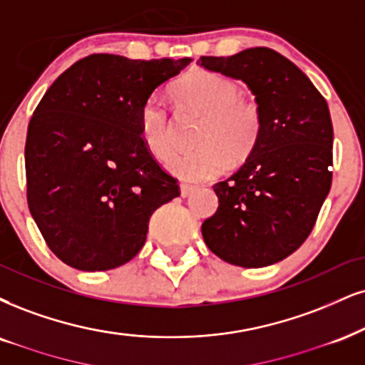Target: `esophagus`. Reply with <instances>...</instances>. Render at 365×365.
I'll return each mask as SVG.
<instances>
[{
    "mask_svg": "<svg viewBox=\"0 0 365 365\" xmlns=\"http://www.w3.org/2000/svg\"><path fill=\"white\" fill-rule=\"evenodd\" d=\"M192 191H195V186H191V184H181V196L182 197H187Z\"/></svg>",
    "mask_w": 365,
    "mask_h": 365,
    "instance_id": "34e87169",
    "label": "esophagus"
}]
</instances>
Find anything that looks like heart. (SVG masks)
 <instances>
[{"label": "heart", "mask_w": 365, "mask_h": 365, "mask_svg": "<svg viewBox=\"0 0 365 365\" xmlns=\"http://www.w3.org/2000/svg\"><path fill=\"white\" fill-rule=\"evenodd\" d=\"M184 105L205 115L192 152L170 155L165 169L184 182H203L222 175L233 160H244L257 145L262 115L254 101L240 98L235 81L211 71H195L174 86ZM143 145L155 159L173 152V123L159 98L145 101L140 111Z\"/></svg>", "instance_id": "b5f03b06"}]
</instances>
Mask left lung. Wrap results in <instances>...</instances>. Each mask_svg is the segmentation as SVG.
<instances>
[{"mask_svg": "<svg viewBox=\"0 0 365 365\" xmlns=\"http://www.w3.org/2000/svg\"><path fill=\"white\" fill-rule=\"evenodd\" d=\"M255 96L262 132L245 164L213 186L218 210L201 233L225 262L265 267L298 250L331 186L334 127L325 98L289 58L267 47L201 57Z\"/></svg>", "mask_w": 365, "mask_h": 365, "instance_id": "obj_1", "label": "left lung"}]
</instances>
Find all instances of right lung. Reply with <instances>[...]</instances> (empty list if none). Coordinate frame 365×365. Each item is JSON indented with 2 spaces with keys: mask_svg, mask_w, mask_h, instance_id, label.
Here are the masks:
<instances>
[{
  "mask_svg": "<svg viewBox=\"0 0 365 365\" xmlns=\"http://www.w3.org/2000/svg\"><path fill=\"white\" fill-rule=\"evenodd\" d=\"M190 62L93 53L45 91L26 132V200L62 262L88 272L127 264L152 213L179 196L143 145L140 111Z\"/></svg>",
  "mask_w": 365,
  "mask_h": 365,
  "instance_id": "add662e5",
  "label": "right lung"
}]
</instances>
